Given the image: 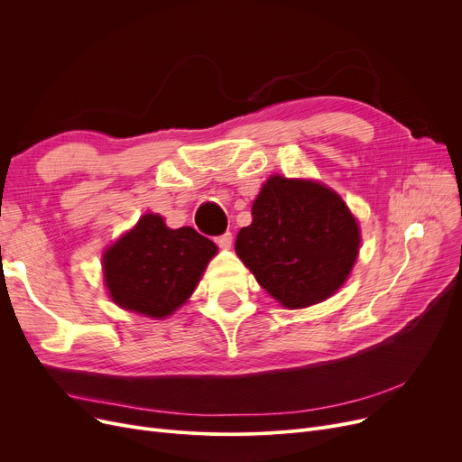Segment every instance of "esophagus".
<instances>
[{
	"instance_id": "1",
	"label": "esophagus",
	"mask_w": 462,
	"mask_h": 462,
	"mask_svg": "<svg viewBox=\"0 0 462 462\" xmlns=\"http://www.w3.org/2000/svg\"><path fill=\"white\" fill-rule=\"evenodd\" d=\"M215 244L221 247V249H230L232 247V234L225 232L223 236H217L215 237Z\"/></svg>"
}]
</instances>
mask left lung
<instances>
[{"instance_id":"8db88e82","label":"left lung","mask_w":462,"mask_h":462,"mask_svg":"<svg viewBox=\"0 0 462 462\" xmlns=\"http://www.w3.org/2000/svg\"><path fill=\"white\" fill-rule=\"evenodd\" d=\"M361 244L345 200L310 180L272 176L253 202L236 253L258 284L286 309L333 296L348 279Z\"/></svg>"}]
</instances>
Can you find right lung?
<instances>
[{
	"mask_svg": "<svg viewBox=\"0 0 462 462\" xmlns=\"http://www.w3.org/2000/svg\"><path fill=\"white\" fill-rule=\"evenodd\" d=\"M217 245L190 226L168 228L161 215L145 213L103 256L112 301L143 317L164 319L197 288Z\"/></svg>",
	"mask_w": 462,
	"mask_h": 462,
	"instance_id": "1",
	"label": "right lung"
}]
</instances>
